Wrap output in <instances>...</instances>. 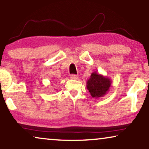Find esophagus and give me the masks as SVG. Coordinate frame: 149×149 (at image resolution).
<instances>
[{
  "mask_svg": "<svg viewBox=\"0 0 149 149\" xmlns=\"http://www.w3.org/2000/svg\"><path fill=\"white\" fill-rule=\"evenodd\" d=\"M70 78L71 79H77L79 78V77L77 76V75H76V74H71L70 77Z\"/></svg>",
  "mask_w": 149,
  "mask_h": 149,
  "instance_id": "1",
  "label": "esophagus"
}]
</instances>
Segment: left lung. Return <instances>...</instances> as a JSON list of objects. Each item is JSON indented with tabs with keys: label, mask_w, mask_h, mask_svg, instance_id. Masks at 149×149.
Listing matches in <instances>:
<instances>
[{
	"label": "left lung",
	"mask_w": 149,
	"mask_h": 149,
	"mask_svg": "<svg viewBox=\"0 0 149 149\" xmlns=\"http://www.w3.org/2000/svg\"><path fill=\"white\" fill-rule=\"evenodd\" d=\"M111 83L112 81L109 77L93 72L87 80L86 86L92 97L99 98L109 92Z\"/></svg>",
	"instance_id": "obj_1"
}]
</instances>
